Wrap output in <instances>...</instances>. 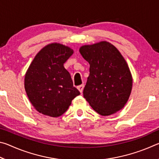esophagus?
<instances>
[{"label":"esophagus","mask_w":159,"mask_h":159,"mask_svg":"<svg viewBox=\"0 0 159 159\" xmlns=\"http://www.w3.org/2000/svg\"><path fill=\"white\" fill-rule=\"evenodd\" d=\"M77 88H78V90L80 91V93H83V88H84V85L82 84V85H79L77 87Z\"/></svg>","instance_id":"esophagus-1"}]
</instances>
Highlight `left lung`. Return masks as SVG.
<instances>
[{
  "label": "left lung",
  "mask_w": 159,
  "mask_h": 159,
  "mask_svg": "<svg viewBox=\"0 0 159 159\" xmlns=\"http://www.w3.org/2000/svg\"><path fill=\"white\" fill-rule=\"evenodd\" d=\"M80 52L90 64L83 97L102 116L121 109L130 97L133 79L127 63L117 48L107 41L83 45Z\"/></svg>",
  "instance_id": "8db88e82"
}]
</instances>
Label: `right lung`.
Returning <instances> with one entry per match:
<instances>
[{"instance_id":"right-lung-1","label":"right lung","mask_w":159,"mask_h":159,"mask_svg":"<svg viewBox=\"0 0 159 159\" xmlns=\"http://www.w3.org/2000/svg\"><path fill=\"white\" fill-rule=\"evenodd\" d=\"M74 51L59 43L46 45L36 55L26 71V93L38 111L51 117L62 115L80 95L64 67Z\"/></svg>"}]
</instances>
